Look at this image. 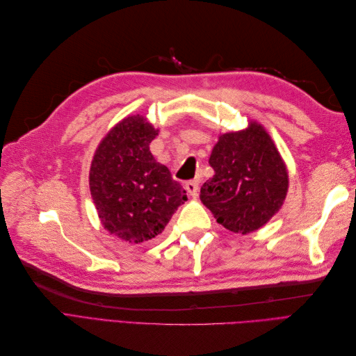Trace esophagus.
<instances>
[{
    "label": "esophagus",
    "mask_w": 356,
    "mask_h": 356,
    "mask_svg": "<svg viewBox=\"0 0 356 356\" xmlns=\"http://www.w3.org/2000/svg\"><path fill=\"white\" fill-rule=\"evenodd\" d=\"M186 190L188 191L190 196L197 197V195H199V182L195 181V179L186 182Z\"/></svg>",
    "instance_id": "34e87169"
}]
</instances>
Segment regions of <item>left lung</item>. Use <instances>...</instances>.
<instances>
[{"label":"left lung","mask_w":356,"mask_h":356,"mask_svg":"<svg viewBox=\"0 0 356 356\" xmlns=\"http://www.w3.org/2000/svg\"><path fill=\"white\" fill-rule=\"evenodd\" d=\"M209 165L215 175L202 186L200 200L227 230L251 233L281 209L288 190L286 168L260 124L221 135Z\"/></svg>","instance_id":"left-lung-1"}]
</instances>
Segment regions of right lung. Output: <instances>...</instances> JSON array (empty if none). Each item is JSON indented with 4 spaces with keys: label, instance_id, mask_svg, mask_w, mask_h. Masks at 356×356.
<instances>
[{
    "label": "right lung",
    "instance_id": "add662e5",
    "mask_svg": "<svg viewBox=\"0 0 356 356\" xmlns=\"http://www.w3.org/2000/svg\"><path fill=\"white\" fill-rule=\"evenodd\" d=\"M157 132L144 117L118 123L96 149L90 193L104 227L131 243L154 239L165 230L186 190L149 152Z\"/></svg>",
    "mask_w": 356,
    "mask_h": 356
}]
</instances>
